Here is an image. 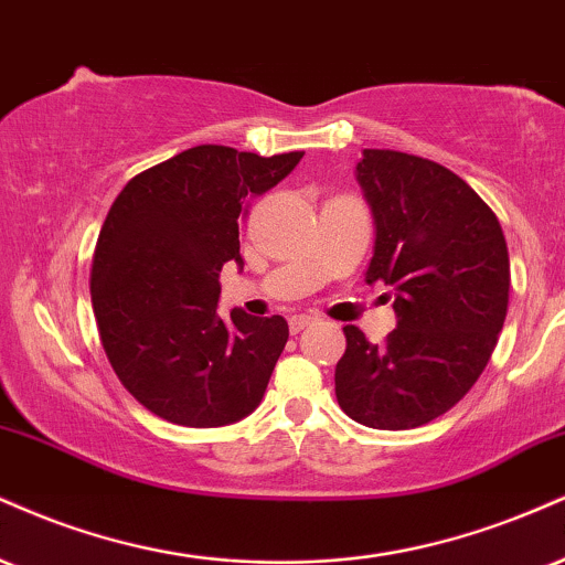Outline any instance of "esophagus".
<instances>
[{"label":"esophagus","mask_w":565,"mask_h":565,"mask_svg":"<svg viewBox=\"0 0 565 565\" xmlns=\"http://www.w3.org/2000/svg\"><path fill=\"white\" fill-rule=\"evenodd\" d=\"M316 321H318L316 316H291L289 318V331H291V334H300L305 326H310V323H316Z\"/></svg>","instance_id":"esophagus-1"}]
</instances>
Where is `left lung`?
Segmentation results:
<instances>
[{
	"instance_id": "8db88e82",
	"label": "left lung",
	"mask_w": 565,
	"mask_h": 565,
	"mask_svg": "<svg viewBox=\"0 0 565 565\" xmlns=\"http://www.w3.org/2000/svg\"><path fill=\"white\" fill-rule=\"evenodd\" d=\"M358 183L376 242L365 281L394 291L397 329L371 344L344 326L339 407L371 429H416L477 384L508 312L511 260L498 215L439 162L363 149Z\"/></svg>"
}]
</instances>
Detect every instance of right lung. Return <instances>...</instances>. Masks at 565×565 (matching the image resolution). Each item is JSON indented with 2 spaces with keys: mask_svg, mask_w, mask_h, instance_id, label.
I'll list each match as a JSON object with an SVG mask.
<instances>
[{
  "mask_svg": "<svg viewBox=\"0 0 565 565\" xmlns=\"http://www.w3.org/2000/svg\"><path fill=\"white\" fill-rule=\"evenodd\" d=\"M302 154L200 145L134 175L113 202L92 263L94 318L120 384L154 416L215 429L260 405L289 326L239 308L221 318L217 278L244 265L247 202Z\"/></svg>",
  "mask_w": 565,
  "mask_h": 565,
  "instance_id": "obj_1",
  "label": "right lung"
}]
</instances>
